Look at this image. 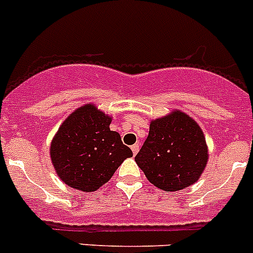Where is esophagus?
I'll list each match as a JSON object with an SVG mask.
<instances>
[{"label":"esophagus","mask_w":253,"mask_h":253,"mask_svg":"<svg viewBox=\"0 0 253 253\" xmlns=\"http://www.w3.org/2000/svg\"><path fill=\"white\" fill-rule=\"evenodd\" d=\"M131 152H133L134 155H136V153L139 152V144L131 145Z\"/></svg>","instance_id":"esophagus-1"}]
</instances>
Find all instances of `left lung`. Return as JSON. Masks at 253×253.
Returning a JSON list of instances; mask_svg holds the SVG:
<instances>
[{
	"label": "left lung",
	"instance_id": "8db88e82",
	"mask_svg": "<svg viewBox=\"0 0 253 253\" xmlns=\"http://www.w3.org/2000/svg\"><path fill=\"white\" fill-rule=\"evenodd\" d=\"M135 162L155 187L166 192L187 188L198 182L207 167L208 147L202 128L175 109L152 120Z\"/></svg>",
	"mask_w": 253,
	"mask_h": 253
}]
</instances>
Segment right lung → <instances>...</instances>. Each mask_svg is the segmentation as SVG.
<instances>
[{"label": "right lung", "instance_id": "add662e5", "mask_svg": "<svg viewBox=\"0 0 253 253\" xmlns=\"http://www.w3.org/2000/svg\"><path fill=\"white\" fill-rule=\"evenodd\" d=\"M110 115L92 103L81 105L62 122L51 140L50 158L65 184L78 191H96L133 157L120 134L110 130Z\"/></svg>", "mask_w": 253, "mask_h": 253}]
</instances>
